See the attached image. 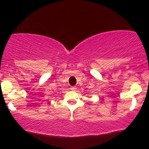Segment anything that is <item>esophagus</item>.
I'll return each instance as SVG.
<instances>
[{
	"label": "esophagus",
	"instance_id": "34e87169",
	"mask_svg": "<svg viewBox=\"0 0 149 149\" xmlns=\"http://www.w3.org/2000/svg\"><path fill=\"white\" fill-rule=\"evenodd\" d=\"M70 89L72 91H75L77 89V87H74V86H72V87H70Z\"/></svg>",
	"mask_w": 149,
	"mask_h": 149
}]
</instances>
